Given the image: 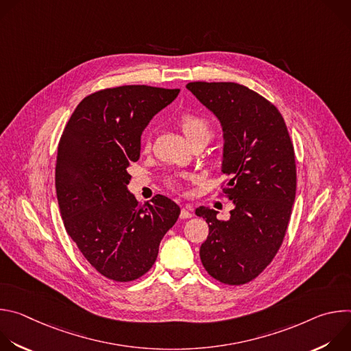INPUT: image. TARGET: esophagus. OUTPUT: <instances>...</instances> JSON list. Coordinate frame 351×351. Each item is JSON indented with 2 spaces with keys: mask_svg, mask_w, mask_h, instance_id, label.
Listing matches in <instances>:
<instances>
[{
  "mask_svg": "<svg viewBox=\"0 0 351 351\" xmlns=\"http://www.w3.org/2000/svg\"><path fill=\"white\" fill-rule=\"evenodd\" d=\"M193 217V213L190 208H182L180 211V219H187V218H191Z\"/></svg>",
  "mask_w": 351,
  "mask_h": 351,
  "instance_id": "obj_1",
  "label": "esophagus"
}]
</instances>
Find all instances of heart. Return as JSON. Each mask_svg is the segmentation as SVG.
<instances>
[{
	"mask_svg": "<svg viewBox=\"0 0 351 351\" xmlns=\"http://www.w3.org/2000/svg\"><path fill=\"white\" fill-rule=\"evenodd\" d=\"M178 125L180 128V130L183 132L184 137L189 140V143L193 144H198L203 143L207 144L213 136V128L211 123L207 118H204L203 115L198 114H193V112H186L182 114L178 118ZM149 144L145 143V148ZM168 184H175L173 179L168 180Z\"/></svg>",
	"mask_w": 351,
	"mask_h": 351,
	"instance_id": "obj_1",
	"label": "heart"
}]
</instances>
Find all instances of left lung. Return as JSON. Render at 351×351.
<instances>
[{
    "label": "left lung",
    "instance_id": "obj_1",
    "mask_svg": "<svg viewBox=\"0 0 351 351\" xmlns=\"http://www.w3.org/2000/svg\"><path fill=\"white\" fill-rule=\"evenodd\" d=\"M195 98L223 130V187L234 208L228 221L195 210L210 226L199 247L206 271L226 285L257 278L282 245L295 197L294 148L278 108L258 93L232 82H191Z\"/></svg>",
    "mask_w": 351,
    "mask_h": 351
}]
</instances>
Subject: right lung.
Returning a JSON list of instances; mask_svg holds the SVG:
<instances>
[{
    "label": "right lung",
    "mask_w": 351,
    "mask_h": 351,
    "mask_svg": "<svg viewBox=\"0 0 351 351\" xmlns=\"http://www.w3.org/2000/svg\"><path fill=\"white\" fill-rule=\"evenodd\" d=\"M179 88L121 86L84 97L58 144L57 198L65 229L97 272L130 282L149 271L180 208L157 194L138 203L128 168L140 158L145 126Z\"/></svg>",
    "instance_id": "right-lung-1"
}]
</instances>
